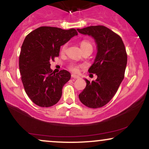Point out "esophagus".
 Here are the masks:
<instances>
[{"label":"esophagus","instance_id":"1","mask_svg":"<svg viewBox=\"0 0 149 149\" xmlns=\"http://www.w3.org/2000/svg\"><path fill=\"white\" fill-rule=\"evenodd\" d=\"M71 78H73V79H78L80 77L76 76V75H75V74H71Z\"/></svg>","mask_w":149,"mask_h":149}]
</instances>
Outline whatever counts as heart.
Here are the masks:
<instances>
[{
  "label": "heart",
  "instance_id": "obj_1",
  "mask_svg": "<svg viewBox=\"0 0 149 149\" xmlns=\"http://www.w3.org/2000/svg\"><path fill=\"white\" fill-rule=\"evenodd\" d=\"M80 47H81V48H82V50H84V49H85V48H89V47L92 48V44H91V43L87 40H82L80 43ZM67 44H64V45L62 46V48H61V52H62V53H64L66 51V49H67ZM81 67H82L81 65H80V64L71 63L69 64V67L68 68H69V69L70 70V71H72V72L76 73V72H78V70H79Z\"/></svg>",
  "mask_w": 149,
  "mask_h": 149
}]
</instances>
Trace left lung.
<instances>
[{"label":"left lung","instance_id":"obj_1","mask_svg":"<svg viewBox=\"0 0 149 149\" xmlns=\"http://www.w3.org/2000/svg\"><path fill=\"white\" fill-rule=\"evenodd\" d=\"M80 33L94 37L98 52L90 73L96 80L85 79L86 87L79 94L82 104L90 108L104 106L113 98L124 78L127 53L121 37L104 26H92L77 29Z\"/></svg>","mask_w":149,"mask_h":149}]
</instances>
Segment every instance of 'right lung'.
Instances as JSON below:
<instances>
[{"instance_id":"add662e5","label":"right lung","mask_w":149,"mask_h":149,"mask_svg":"<svg viewBox=\"0 0 149 149\" xmlns=\"http://www.w3.org/2000/svg\"><path fill=\"white\" fill-rule=\"evenodd\" d=\"M77 35L74 28L42 26L25 38L19 55L21 78L27 95L37 105L51 107L60 101L71 74L66 70L53 72L50 62L59 56L60 46Z\"/></svg>"}]
</instances>
